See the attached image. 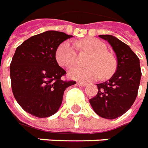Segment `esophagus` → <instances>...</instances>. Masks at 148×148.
<instances>
[{"instance_id":"obj_1","label":"esophagus","mask_w":148,"mask_h":148,"mask_svg":"<svg viewBox=\"0 0 148 148\" xmlns=\"http://www.w3.org/2000/svg\"><path fill=\"white\" fill-rule=\"evenodd\" d=\"M77 84L79 86H81V87H84V86L87 85L86 83H83V82H77Z\"/></svg>"}]
</instances>
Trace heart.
Here are the masks:
<instances>
[{
	"mask_svg": "<svg viewBox=\"0 0 148 148\" xmlns=\"http://www.w3.org/2000/svg\"><path fill=\"white\" fill-rule=\"evenodd\" d=\"M77 48L92 54L88 60L89 67H75L69 72L72 79L80 81H91L102 79H108L116 70V61L112 55L108 52L105 44L96 38L85 39L76 42V45L69 40L61 43L56 51V60L60 65L69 69L73 66L77 60Z\"/></svg>",
	"mask_w": 148,
	"mask_h": 148,
	"instance_id": "1",
	"label": "heart"
}]
</instances>
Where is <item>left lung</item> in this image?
I'll use <instances>...</instances> for the list:
<instances>
[{"label":"left lung","mask_w":148,"mask_h":148,"mask_svg":"<svg viewBox=\"0 0 148 148\" xmlns=\"http://www.w3.org/2000/svg\"><path fill=\"white\" fill-rule=\"evenodd\" d=\"M109 43L116 52L117 69L111 79L96 84L98 92L89 99L98 116L116 119L132 106L138 94L141 79L139 57L130 47L112 35H99Z\"/></svg>","instance_id":"8db88e82"}]
</instances>
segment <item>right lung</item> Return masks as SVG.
<instances>
[{"label": "right lung", "instance_id": "add662e5", "mask_svg": "<svg viewBox=\"0 0 148 148\" xmlns=\"http://www.w3.org/2000/svg\"><path fill=\"white\" fill-rule=\"evenodd\" d=\"M71 37L64 32L46 31L16 49L10 64L11 86L16 100L26 112L39 118L54 115L65 89L76 84L61 79L66 72L56 60L58 46Z\"/></svg>", "mask_w": 148, "mask_h": 148}]
</instances>
